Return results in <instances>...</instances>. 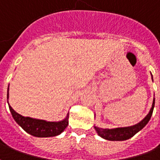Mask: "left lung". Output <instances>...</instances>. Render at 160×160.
Segmentation results:
<instances>
[{"mask_svg":"<svg viewBox=\"0 0 160 160\" xmlns=\"http://www.w3.org/2000/svg\"><path fill=\"white\" fill-rule=\"evenodd\" d=\"M154 105H155V99L153 98L152 105L151 107L150 112H148V114L138 124H136L134 126H131V127H118V128H113V129H104V128H99L98 127H94V129L97 132V133L101 138L107 139V140H111V141H123V140H127L128 138H132V136H134L138 132L143 129L146 127V125L149 122L152 112H153Z\"/></svg>","mask_w":160,"mask_h":160,"instance_id":"1","label":"left lung"}]
</instances>
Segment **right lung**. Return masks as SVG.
Here are the masks:
<instances>
[{
    "instance_id": "add662e5",
    "label": "right lung",
    "mask_w": 160,
    "mask_h": 160,
    "mask_svg": "<svg viewBox=\"0 0 160 160\" xmlns=\"http://www.w3.org/2000/svg\"><path fill=\"white\" fill-rule=\"evenodd\" d=\"M8 88H9V85H8ZM7 98L8 99V88ZM8 107H9V110L12 113L13 118L18 125L28 133L33 135L34 137L47 138V137L57 136V135L61 134L68 125V113L67 115V117L61 121L50 122V121H46L43 119L24 117L14 111L9 104H8Z\"/></svg>"
}]
</instances>
